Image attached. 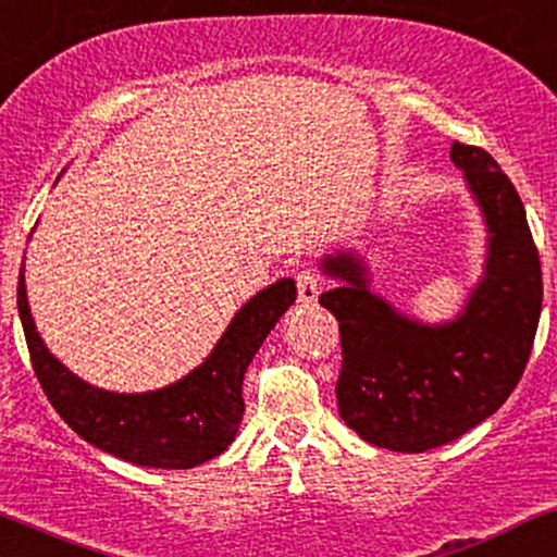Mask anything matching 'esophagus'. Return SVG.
<instances>
[{
	"instance_id": "obj_1",
	"label": "esophagus",
	"mask_w": 557,
	"mask_h": 557,
	"mask_svg": "<svg viewBox=\"0 0 557 557\" xmlns=\"http://www.w3.org/2000/svg\"><path fill=\"white\" fill-rule=\"evenodd\" d=\"M318 295H321V280H318L315 272H300L298 274V300L302 306H315Z\"/></svg>"
}]
</instances>
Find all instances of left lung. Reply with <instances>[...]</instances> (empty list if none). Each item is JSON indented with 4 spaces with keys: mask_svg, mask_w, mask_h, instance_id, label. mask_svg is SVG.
<instances>
[{
    "mask_svg": "<svg viewBox=\"0 0 557 557\" xmlns=\"http://www.w3.org/2000/svg\"><path fill=\"white\" fill-rule=\"evenodd\" d=\"M450 160L486 226L484 274L446 323L405 315L369 287L364 257L338 249L321 270L341 287L321 295L341 331L338 414L367 443L422 454L450 443L507 403L528 367L543 310V272L520 193L481 147Z\"/></svg>",
    "mask_w": 557,
    "mask_h": 557,
    "instance_id": "obj_1",
    "label": "left lung"
}]
</instances>
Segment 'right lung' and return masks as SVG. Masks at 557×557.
Here are the masks:
<instances>
[{
  "instance_id": "obj_1",
  "label": "right lung",
  "mask_w": 557,
  "mask_h": 557,
  "mask_svg": "<svg viewBox=\"0 0 557 557\" xmlns=\"http://www.w3.org/2000/svg\"><path fill=\"white\" fill-rule=\"evenodd\" d=\"M295 295L290 277L259 290L236 310L203 364L168 387L135 395L94 387L48 351L27 306L25 264L20 267L17 310L37 382L71 430L122 461L193 469L232 446L244 414V374Z\"/></svg>"
}]
</instances>
